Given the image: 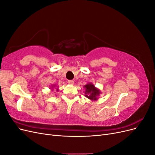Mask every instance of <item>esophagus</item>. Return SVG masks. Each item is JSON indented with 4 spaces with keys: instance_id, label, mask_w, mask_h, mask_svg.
<instances>
[{
    "instance_id": "1",
    "label": "esophagus",
    "mask_w": 155,
    "mask_h": 155,
    "mask_svg": "<svg viewBox=\"0 0 155 155\" xmlns=\"http://www.w3.org/2000/svg\"><path fill=\"white\" fill-rule=\"evenodd\" d=\"M68 83L70 84V85H74V81L73 80H68Z\"/></svg>"
}]
</instances>
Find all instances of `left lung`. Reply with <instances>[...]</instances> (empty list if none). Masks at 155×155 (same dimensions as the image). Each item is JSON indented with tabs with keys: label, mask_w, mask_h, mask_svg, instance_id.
Listing matches in <instances>:
<instances>
[{
	"label": "left lung",
	"mask_w": 155,
	"mask_h": 155,
	"mask_svg": "<svg viewBox=\"0 0 155 155\" xmlns=\"http://www.w3.org/2000/svg\"><path fill=\"white\" fill-rule=\"evenodd\" d=\"M85 87L86 88L85 91V96L88 99L92 100H96L97 97L96 96H98L100 94V91L95 88V86L92 85V84H87V85H85Z\"/></svg>",
	"instance_id": "1"
}]
</instances>
